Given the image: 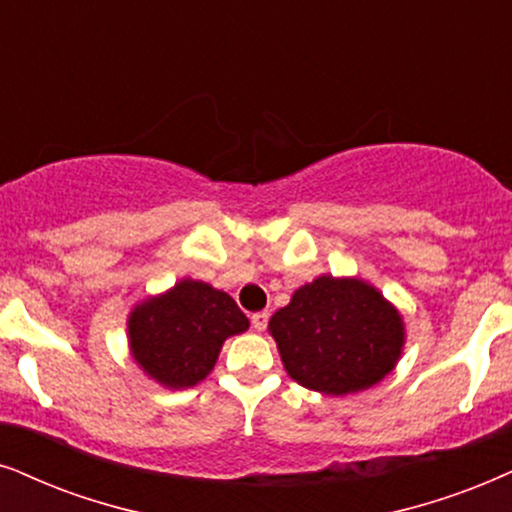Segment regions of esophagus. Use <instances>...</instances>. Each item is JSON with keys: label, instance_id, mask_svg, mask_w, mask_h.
I'll return each mask as SVG.
<instances>
[{"label": "esophagus", "instance_id": "esophagus-1", "mask_svg": "<svg viewBox=\"0 0 512 512\" xmlns=\"http://www.w3.org/2000/svg\"><path fill=\"white\" fill-rule=\"evenodd\" d=\"M250 323H252V328H255L257 333H262L264 328H267V323H269V314H267V312L252 314V316H250Z\"/></svg>", "mask_w": 512, "mask_h": 512}]
</instances>
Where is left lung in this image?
Listing matches in <instances>:
<instances>
[{"mask_svg":"<svg viewBox=\"0 0 512 512\" xmlns=\"http://www.w3.org/2000/svg\"><path fill=\"white\" fill-rule=\"evenodd\" d=\"M269 333L290 378L333 397L380 383L404 347L397 307L361 278L319 276L297 288Z\"/></svg>","mask_w":512,"mask_h":512,"instance_id":"left-lung-1","label":"left lung"}]
</instances>
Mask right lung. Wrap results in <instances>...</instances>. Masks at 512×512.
<instances>
[{
	"mask_svg": "<svg viewBox=\"0 0 512 512\" xmlns=\"http://www.w3.org/2000/svg\"><path fill=\"white\" fill-rule=\"evenodd\" d=\"M248 326L234 297L184 278L167 293L137 304L127 319V335L132 359L146 375L170 390H184L208 378L224 340Z\"/></svg>",
	"mask_w": 512,
	"mask_h": 512,
	"instance_id": "add662e5",
	"label": "right lung"
}]
</instances>
